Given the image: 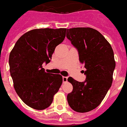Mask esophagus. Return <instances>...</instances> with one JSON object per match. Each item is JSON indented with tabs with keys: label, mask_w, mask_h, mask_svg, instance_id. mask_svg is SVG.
<instances>
[{
	"label": "esophagus",
	"mask_w": 127,
	"mask_h": 127,
	"mask_svg": "<svg viewBox=\"0 0 127 127\" xmlns=\"http://www.w3.org/2000/svg\"><path fill=\"white\" fill-rule=\"evenodd\" d=\"M63 80L64 83H66L68 81V77H66V76H63Z\"/></svg>",
	"instance_id": "1"
}]
</instances>
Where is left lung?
Returning a JSON list of instances; mask_svg holds the SVG:
<instances>
[{"instance_id":"left-lung-1","label":"left lung","mask_w":127,"mask_h":127,"mask_svg":"<svg viewBox=\"0 0 127 127\" xmlns=\"http://www.w3.org/2000/svg\"><path fill=\"white\" fill-rule=\"evenodd\" d=\"M66 37L77 48L80 63L86 69L85 81L68 78L73 90L67 100L74 111L88 112L100 104L112 86L115 67L114 51L103 35L92 28L67 29Z\"/></svg>"}]
</instances>
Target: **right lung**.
I'll use <instances>...</instances> for the list:
<instances>
[{"instance_id": "right-lung-1", "label": "right lung", "mask_w": 127, "mask_h": 127, "mask_svg": "<svg viewBox=\"0 0 127 127\" xmlns=\"http://www.w3.org/2000/svg\"><path fill=\"white\" fill-rule=\"evenodd\" d=\"M66 31L64 28L31 30L18 39L10 52V72L14 89L23 102L35 110L48 108L62 85L61 75L46 72L42 64L50 62Z\"/></svg>"}]
</instances>
